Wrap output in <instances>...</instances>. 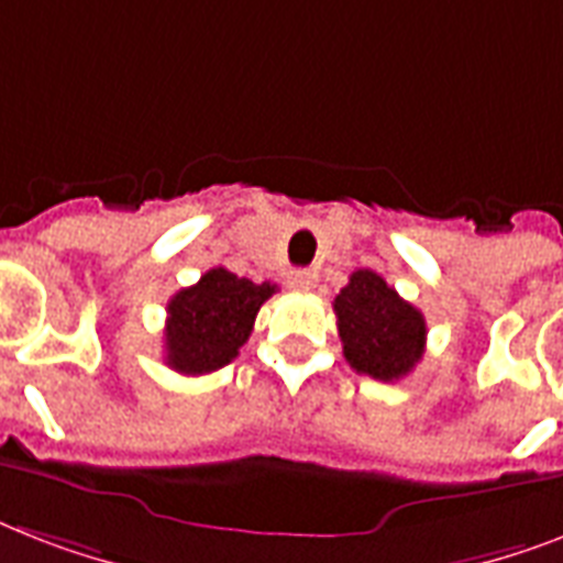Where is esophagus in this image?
<instances>
[{
  "label": "esophagus",
  "mask_w": 563,
  "mask_h": 563,
  "mask_svg": "<svg viewBox=\"0 0 563 563\" xmlns=\"http://www.w3.org/2000/svg\"><path fill=\"white\" fill-rule=\"evenodd\" d=\"M289 289L291 291H309L312 286H316V274L307 272V268H295V272H289Z\"/></svg>",
  "instance_id": "1"
}]
</instances>
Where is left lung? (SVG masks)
<instances>
[{"label":"left lung","mask_w":563,"mask_h":563,"mask_svg":"<svg viewBox=\"0 0 563 563\" xmlns=\"http://www.w3.org/2000/svg\"><path fill=\"white\" fill-rule=\"evenodd\" d=\"M344 360L383 383L402 379L423 356L427 321L371 268H360L333 300Z\"/></svg>","instance_id":"1"}]
</instances>
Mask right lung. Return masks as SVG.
I'll list each match as a JSON object with an SVG mask.
<instances>
[{
    "mask_svg": "<svg viewBox=\"0 0 563 563\" xmlns=\"http://www.w3.org/2000/svg\"><path fill=\"white\" fill-rule=\"evenodd\" d=\"M277 286L210 268L201 280L169 300L166 362L180 374L198 376L224 368L254 330V318Z\"/></svg>",
    "mask_w": 563,
    "mask_h": 563,
    "instance_id": "1",
    "label": "right lung"
}]
</instances>
